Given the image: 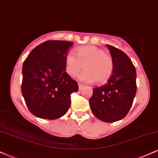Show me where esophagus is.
Listing matches in <instances>:
<instances>
[{"label":"esophagus","mask_w":158,"mask_h":158,"mask_svg":"<svg viewBox=\"0 0 158 158\" xmlns=\"http://www.w3.org/2000/svg\"><path fill=\"white\" fill-rule=\"evenodd\" d=\"M84 85H81V84H80V83H79V90H82L83 88H84Z\"/></svg>","instance_id":"obj_1"}]
</instances>
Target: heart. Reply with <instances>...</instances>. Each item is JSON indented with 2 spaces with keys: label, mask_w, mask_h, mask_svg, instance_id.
<instances>
[{
  "label": "heart",
  "mask_w": 158,
  "mask_h": 158,
  "mask_svg": "<svg viewBox=\"0 0 158 158\" xmlns=\"http://www.w3.org/2000/svg\"><path fill=\"white\" fill-rule=\"evenodd\" d=\"M77 55L68 52L65 56V72L70 77L77 75L84 64L85 70L79 74L83 82L99 83L108 81L114 72V61L109 55L94 45H86L77 49Z\"/></svg>",
  "instance_id": "obj_1"
}]
</instances>
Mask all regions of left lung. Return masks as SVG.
Here are the masks:
<instances>
[{
    "mask_svg": "<svg viewBox=\"0 0 158 158\" xmlns=\"http://www.w3.org/2000/svg\"><path fill=\"white\" fill-rule=\"evenodd\" d=\"M114 61V72L106 85L94 88L89 104L96 117L114 123L127 115L135 99L136 70L131 59L122 50L106 44Z\"/></svg>",
    "mask_w": 158,
    "mask_h": 158,
    "instance_id": "left-lung-1",
    "label": "left lung"
}]
</instances>
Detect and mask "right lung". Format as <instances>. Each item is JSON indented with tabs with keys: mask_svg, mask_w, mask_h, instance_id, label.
<instances>
[{
	"mask_svg": "<svg viewBox=\"0 0 158 158\" xmlns=\"http://www.w3.org/2000/svg\"><path fill=\"white\" fill-rule=\"evenodd\" d=\"M73 42L48 41L30 52L22 68L21 92L27 108L35 117L56 119L71 104L70 94L78 83L65 72V56Z\"/></svg>",
	"mask_w": 158,
	"mask_h": 158,
	"instance_id": "obj_1",
	"label": "right lung"
}]
</instances>
